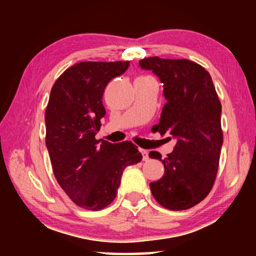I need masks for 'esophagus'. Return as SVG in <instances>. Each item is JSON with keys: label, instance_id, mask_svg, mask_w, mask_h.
I'll use <instances>...</instances> for the list:
<instances>
[{"label": "esophagus", "instance_id": "obj_1", "mask_svg": "<svg viewBox=\"0 0 256 256\" xmlns=\"http://www.w3.org/2000/svg\"><path fill=\"white\" fill-rule=\"evenodd\" d=\"M141 154H142V159H144V162H148L149 160V152L144 149H141Z\"/></svg>", "mask_w": 256, "mask_h": 256}]
</instances>
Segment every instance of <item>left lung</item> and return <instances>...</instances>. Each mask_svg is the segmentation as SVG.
<instances>
[{"label":"left lung","mask_w":256,"mask_h":256,"mask_svg":"<svg viewBox=\"0 0 256 256\" xmlns=\"http://www.w3.org/2000/svg\"><path fill=\"white\" fill-rule=\"evenodd\" d=\"M164 84L167 102L156 132L170 133L176 140L172 152L162 159L157 151L149 157L162 160L164 176L150 183L159 204L170 210H186L200 203L212 188L222 146V104L211 76L188 60L157 56L138 62Z\"/></svg>","instance_id":"1"}]
</instances>
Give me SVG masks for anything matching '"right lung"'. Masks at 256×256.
<instances>
[{
  "label": "right lung",
  "instance_id": "obj_1",
  "mask_svg": "<svg viewBox=\"0 0 256 256\" xmlns=\"http://www.w3.org/2000/svg\"><path fill=\"white\" fill-rule=\"evenodd\" d=\"M130 62H80L55 81L45 112L46 146L54 175L76 206L97 211L116 198L126 166L141 162L131 141L96 140L106 110L102 94Z\"/></svg>",
  "mask_w": 256,
  "mask_h": 256
}]
</instances>
